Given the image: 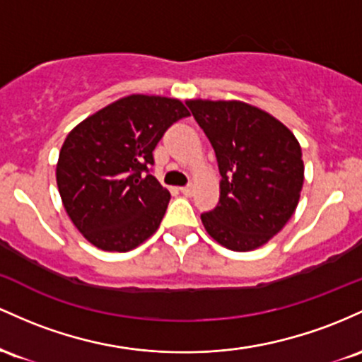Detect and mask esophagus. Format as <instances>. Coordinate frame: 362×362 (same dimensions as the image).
Here are the masks:
<instances>
[{
	"instance_id": "1",
	"label": "esophagus",
	"mask_w": 362,
	"mask_h": 362,
	"mask_svg": "<svg viewBox=\"0 0 362 362\" xmlns=\"http://www.w3.org/2000/svg\"><path fill=\"white\" fill-rule=\"evenodd\" d=\"M180 192L185 194V197H192L194 189H193V186H182V188H180Z\"/></svg>"
}]
</instances>
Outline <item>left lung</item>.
Segmentation results:
<instances>
[{
    "mask_svg": "<svg viewBox=\"0 0 362 362\" xmlns=\"http://www.w3.org/2000/svg\"><path fill=\"white\" fill-rule=\"evenodd\" d=\"M209 136L221 170V200L202 214L210 238L233 251L267 245L301 198L304 162L294 133L243 100H186Z\"/></svg>",
    "mask_w": 362,
    "mask_h": 362,
    "instance_id": "1",
    "label": "left lung"
}]
</instances>
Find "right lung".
<instances>
[{
    "instance_id": "1",
    "label": "right lung",
    "mask_w": 362,
    "mask_h": 362,
    "mask_svg": "<svg viewBox=\"0 0 362 362\" xmlns=\"http://www.w3.org/2000/svg\"><path fill=\"white\" fill-rule=\"evenodd\" d=\"M186 116L180 99L133 93L68 133L56 182L68 217L90 245L124 253L159 229L170 193L145 173L165 129Z\"/></svg>"
}]
</instances>
